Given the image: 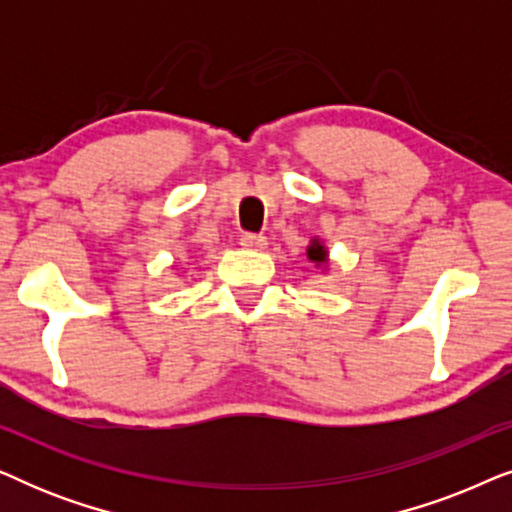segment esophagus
Masks as SVG:
<instances>
[{
  "label": "esophagus",
  "mask_w": 512,
  "mask_h": 512,
  "mask_svg": "<svg viewBox=\"0 0 512 512\" xmlns=\"http://www.w3.org/2000/svg\"><path fill=\"white\" fill-rule=\"evenodd\" d=\"M240 244H242L244 249H256V251H261V249H265V244H268V240H265L263 235L244 233V235L240 237Z\"/></svg>",
  "instance_id": "1"
}]
</instances>
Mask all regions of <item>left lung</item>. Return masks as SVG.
<instances>
[{
  "instance_id": "8db88e82",
  "label": "left lung",
  "mask_w": 512,
  "mask_h": 512,
  "mask_svg": "<svg viewBox=\"0 0 512 512\" xmlns=\"http://www.w3.org/2000/svg\"><path fill=\"white\" fill-rule=\"evenodd\" d=\"M307 258H310V261L317 263V265H326L328 251H326V247L319 240H312L310 247H307Z\"/></svg>"
}]
</instances>
